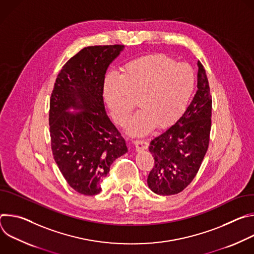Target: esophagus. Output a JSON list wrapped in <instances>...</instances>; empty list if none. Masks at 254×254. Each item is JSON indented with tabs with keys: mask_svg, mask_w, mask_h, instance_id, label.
<instances>
[{
	"mask_svg": "<svg viewBox=\"0 0 254 254\" xmlns=\"http://www.w3.org/2000/svg\"><path fill=\"white\" fill-rule=\"evenodd\" d=\"M133 144H134L135 150L137 152L147 150V148H148V142L146 140H143V139H136V140H134Z\"/></svg>",
	"mask_w": 254,
	"mask_h": 254,
	"instance_id": "esophagus-1",
	"label": "esophagus"
}]
</instances>
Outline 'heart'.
<instances>
[{"mask_svg": "<svg viewBox=\"0 0 254 254\" xmlns=\"http://www.w3.org/2000/svg\"><path fill=\"white\" fill-rule=\"evenodd\" d=\"M192 69L164 55H149L127 63L121 75L104 81L103 95L114 120L124 125L138 103L141 110L128 123L127 129L143 135L156 125L174 124L185 112L194 90Z\"/></svg>", "mask_w": 254, "mask_h": 254, "instance_id": "obj_1", "label": "heart"}]
</instances>
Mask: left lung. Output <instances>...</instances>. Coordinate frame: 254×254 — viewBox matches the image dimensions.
<instances>
[{
    "label": "left lung",
    "mask_w": 254,
    "mask_h": 254,
    "mask_svg": "<svg viewBox=\"0 0 254 254\" xmlns=\"http://www.w3.org/2000/svg\"><path fill=\"white\" fill-rule=\"evenodd\" d=\"M197 92L175 125L155 136L149 146L155 165L149 188L158 195L182 192L197 175L209 146L212 97L206 71L198 61Z\"/></svg>",
    "instance_id": "1"
}]
</instances>
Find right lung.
Wrapping results in <instances>:
<instances>
[{"mask_svg":"<svg viewBox=\"0 0 254 254\" xmlns=\"http://www.w3.org/2000/svg\"><path fill=\"white\" fill-rule=\"evenodd\" d=\"M124 48L105 45L80 50L60 70L50 97L54 160L69 186L83 195L100 193V181L127 152L125 138L106 115L102 97L106 70Z\"/></svg>","mask_w":254,"mask_h":254,"instance_id":"obj_1","label":"right lung"}]
</instances>
